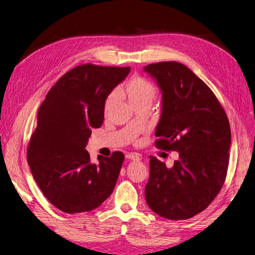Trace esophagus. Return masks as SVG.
Returning <instances> with one entry per match:
<instances>
[{
  "label": "esophagus",
  "mask_w": 255,
  "mask_h": 255,
  "mask_svg": "<svg viewBox=\"0 0 255 255\" xmlns=\"http://www.w3.org/2000/svg\"><path fill=\"white\" fill-rule=\"evenodd\" d=\"M127 159H131V161H138L139 156L136 153H128L126 154Z\"/></svg>",
  "instance_id": "obj_1"
}]
</instances>
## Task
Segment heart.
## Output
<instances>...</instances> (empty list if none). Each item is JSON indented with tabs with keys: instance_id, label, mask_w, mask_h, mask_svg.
<instances>
[{
	"instance_id": "obj_1",
	"label": "heart",
	"mask_w": 255,
	"mask_h": 255,
	"mask_svg": "<svg viewBox=\"0 0 255 255\" xmlns=\"http://www.w3.org/2000/svg\"><path fill=\"white\" fill-rule=\"evenodd\" d=\"M118 93L127 98L129 103L134 107L138 105V104H142L145 102L152 103V101L155 98V88L153 85L147 80L139 77H133L132 79H130L124 86L118 89ZM115 100V93H111L110 96H108V98L105 101V111H108L111 108Z\"/></svg>"
}]
</instances>
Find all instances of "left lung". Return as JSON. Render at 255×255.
<instances>
[{
    "label": "left lung",
    "instance_id": "left-lung-1",
    "mask_svg": "<svg viewBox=\"0 0 255 255\" xmlns=\"http://www.w3.org/2000/svg\"><path fill=\"white\" fill-rule=\"evenodd\" d=\"M162 92L156 147L178 152L172 167L150 155L145 188L148 206L162 218L187 220L219 194L229 164L227 116L207 85L185 65L159 62L144 67Z\"/></svg>",
    "mask_w": 255,
    "mask_h": 255
}]
</instances>
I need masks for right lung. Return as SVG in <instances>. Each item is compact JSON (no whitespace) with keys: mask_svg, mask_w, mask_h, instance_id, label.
Segmentation results:
<instances>
[{"mask_svg":"<svg viewBox=\"0 0 255 255\" xmlns=\"http://www.w3.org/2000/svg\"><path fill=\"white\" fill-rule=\"evenodd\" d=\"M130 67L85 64L71 69L47 93L27 149V162L41 191L54 207L74 214L98 208L112 193L124 154L90 162L85 147L104 122L105 101Z\"/></svg>","mask_w":255,"mask_h":255,"instance_id":"1","label":"right lung"}]
</instances>
